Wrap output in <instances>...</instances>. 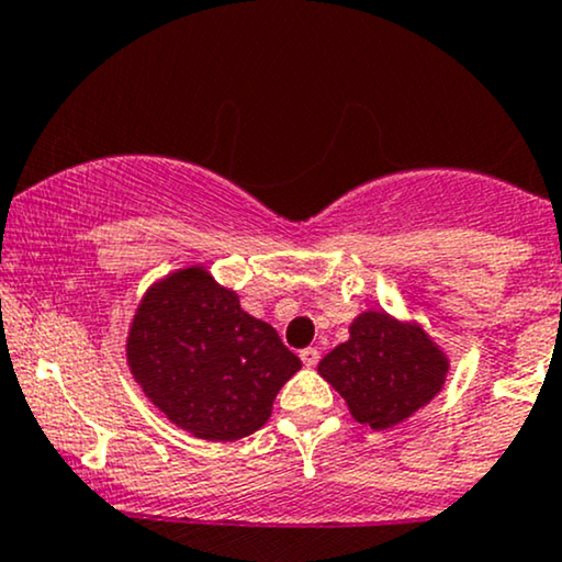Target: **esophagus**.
<instances>
[{"mask_svg":"<svg viewBox=\"0 0 562 562\" xmlns=\"http://www.w3.org/2000/svg\"><path fill=\"white\" fill-rule=\"evenodd\" d=\"M301 362H303V367H317V362H319V348H303L301 351Z\"/></svg>","mask_w":562,"mask_h":562,"instance_id":"1","label":"esophagus"}]
</instances>
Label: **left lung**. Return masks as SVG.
I'll return each mask as SVG.
<instances>
[{"label": "left lung", "instance_id": "8db88e82", "mask_svg": "<svg viewBox=\"0 0 562 562\" xmlns=\"http://www.w3.org/2000/svg\"><path fill=\"white\" fill-rule=\"evenodd\" d=\"M317 370L346 398L353 420L385 430L443 389L449 359L417 322L364 312L348 327L346 344L335 346Z\"/></svg>", "mask_w": 562, "mask_h": 562}]
</instances>
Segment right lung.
Returning <instances> with one entry per match:
<instances>
[{"label":"right lung","mask_w":562,"mask_h":562,"mask_svg":"<svg viewBox=\"0 0 562 562\" xmlns=\"http://www.w3.org/2000/svg\"><path fill=\"white\" fill-rule=\"evenodd\" d=\"M126 362L145 396L205 441L259 430L277 393L301 370L274 327L243 312L235 290L205 267L166 274L142 295Z\"/></svg>","instance_id":"right-lung-1"}]
</instances>
